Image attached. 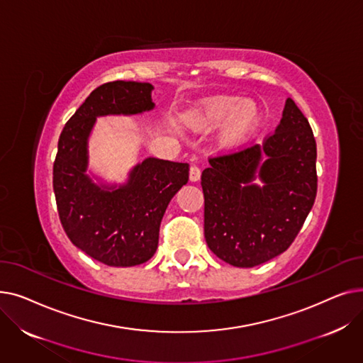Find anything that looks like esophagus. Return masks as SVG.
Listing matches in <instances>:
<instances>
[{"instance_id": "obj_1", "label": "esophagus", "mask_w": 363, "mask_h": 363, "mask_svg": "<svg viewBox=\"0 0 363 363\" xmlns=\"http://www.w3.org/2000/svg\"><path fill=\"white\" fill-rule=\"evenodd\" d=\"M201 177V170L200 167L197 166H191V169H189V181L191 182H197Z\"/></svg>"}]
</instances>
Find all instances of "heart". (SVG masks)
Returning a JSON list of instances; mask_svg holds the SVG:
<instances>
[{
  "label": "heart",
  "instance_id": "1",
  "mask_svg": "<svg viewBox=\"0 0 363 363\" xmlns=\"http://www.w3.org/2000/svg\"><path fill=\"white\" fill-rule=\"evenodd\" d=\"M238 107H240V101L235 99H228V97L213 99L211 101H207L204 111L200 116V122L207 129L216 128L223 122H226L228 119H230L238 110ZM256 122H257L256 111L250 107H242L236 116L231 120L230 125L226 126L223 132V143L226 145H238L244 143L247 137L252 133V130L255 129Z\"/></svg>",
  "mask_w": 363,
  "mask_h": 363
}]
</instances>
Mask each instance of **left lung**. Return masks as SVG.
<instances>
[{
  "label": "left lung",
  "instance_id": "obj_1",
  "mask_svg": "<svg viewBox=\"0 0 363 363\" xmlns=\"http://www.w3.org/2000/svg\"><path fill=\"white\" fill-rule=\"evenodd\" d=\"M263 154L269 159L260 165ZM208 163L201 174L208 249L237 268H253L287 250L318 189L316 141L296 103L285 101L279 125L262 145ZM257 168L263 187L252 184Z\"/></svg>",
  "mask_w": 363,
  "mask_h": 363
}]
</instances>
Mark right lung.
I'll use <instances>...</instances> for the list:
<instances>
[{
    "instance_id": "add662e5",
    "label": "right lung",
    "mask_w": 363,
    "mask_h": 363,
    "mask_svg": "<svg viewBox=\"0 0 363 363\" xmlns=\"http://www.w3.org/2000/svg\"><path fill=\"white\" fill-rule=\"evenodd\" d=\"M152 85L114 81L95 88L65 125L52 167L57 211L69 240L92 259L128 268L157 250L166 207L188 182V163L148 157L123 185H97L85 174L95 119L155 107Z\"/></svg>"
}]
</instances>
